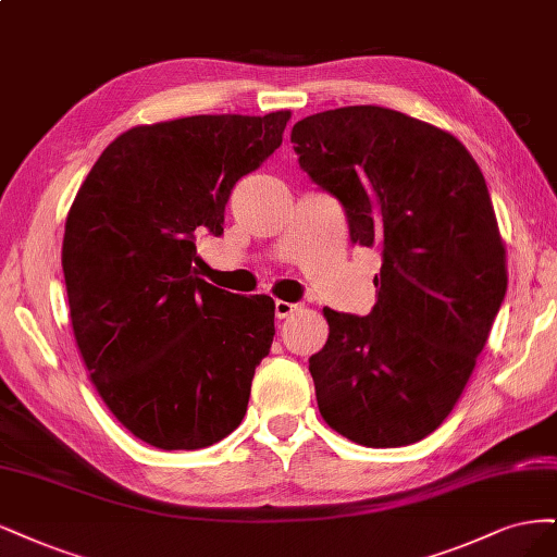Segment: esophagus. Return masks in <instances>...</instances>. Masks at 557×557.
<instances>
[{
  "label": "esophagus",
  "instance_id": "obj_1",
  "mask_svg": "<svg viewBox=\"0 0 557 557\" xmlns=\"http://www.w3.org/2000/svg\"><path fill=\"white\" fill-rule=\"evenodd\" d=\"M298 310V305L286 302V300H275V317L277 319H286L289 314H294Z\"/></svg>",
  "mask_w": 557,
  "mask_h": 557
}]
</instances>
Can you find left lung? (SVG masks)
Returning a JSON list of instances; mask_svg holds the SVG:
<instances>
[{"mask_svg":"<svg viewBox=\"0 0 557 557\" xmlns=\"http://www.w3.org/2000/svg\"><path fill=\"white\" fill-rule=\"evenodd\" d=\"M292 143L351 240L384 259L368 317L324 308L329 339L310 356L321 417L370 448L414 444L451 414L507 294L486 181L454 134L382 106L305 117Z\"/></svg>","mask_w":557,"mask_h":557,"instance_id":"left-lung-1","label":"left lung"}]
</instances>
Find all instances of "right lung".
I'll use <instances>...</instances> for the list:
<instances>
[{
  "mask_svg": "<svg viewBox=\"0 0 557 557\" xmlns=\"http://www.w3.org/2000/svg\"><path fill=\"white\" fill-rule=\"evenodd\" d=\"M292 111L138 124L101 152L66 214L71 326L101 400L164 451L224 440L275 335L271 296L199 277L196 238L220 236L228 194L273 154Z\"/></svg>",
  "mask_w": 557,
  "mask_h": 557,
  "instance_id": "right-lung-1",
  "label": "right lung"
}]
</instances>
